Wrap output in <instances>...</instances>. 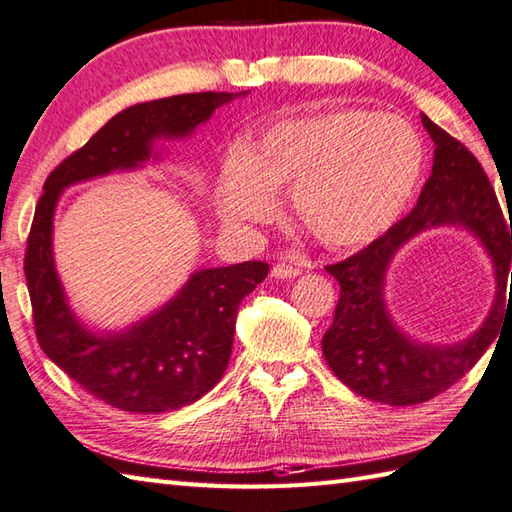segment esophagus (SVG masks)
<instances>
[{
	"label": "esophagus",
	"mask_w": 512,
	"mask_h": 512,
	"mask_svg": "<svg viewBox=\"0 0 512 512\" xmlns=\"http://www.w3.org/2000/svg\"><path fill=\"white\" fill-rule=\"evenodd\" d=\"M270 273H273L275 279H292V277L301 275V266L292 264V262H279V264L273 266V270H270Z\"/></svg>",
	"instance_id": "esophagus-1"
}]
</instances>
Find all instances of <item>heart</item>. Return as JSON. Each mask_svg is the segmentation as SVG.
Segmentation results:
<instances>
[{
	"label": "heart",
	"mask_w": 512,
	"mask_h": 512,
	"mask_svg": "<svg viewBox=\"0 0 512 512\" xmlns=\"http://www.w3.org/2000/svg\"><path fill=\"white\" fill-rule=\"evenodd\" d=\"M422 169V138L405 118L365 110L290 118L270 127L250 154L228 156L215 206L226 224H250L275 211V193L292 189L310 235L356 246L398 220Z\"/></svg>",
	"instance_id": "1"
}]
</instances>
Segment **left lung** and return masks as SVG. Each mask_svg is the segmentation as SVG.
Instances as JSON below:
<instances>
[{"label": "left lung", "mask_w": 512, "mask_h": 512, "mask_svg": "<svg viewBox=\"0 0 512 512\" xmlns=\"http://www.w3.org/2000/svg\"><path fill=\"white\" fill-rule=\"evenodd\" d=\"M422 125L436 143V154L418 204L356 255L325 266L341 286L334 321L321 341L325 361L334 376L358 396L394 407L431 400L480 361L504 317L512 259V222L508 228L480 162L460 140L424 114ZM442 223L469 227L485 244L496 266L498 295L480 331L466 342L438 348L411 342L395 328L384 308L382 286L395 250L424 227ZM510 295L512 290L508 299Z\"/></svg>", "instance_id": "left-lung-1"}]
</instances>
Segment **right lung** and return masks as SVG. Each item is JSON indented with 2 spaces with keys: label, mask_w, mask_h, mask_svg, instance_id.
<instances>
[{
  "label": "right lung",
  "mask_w": 512,
  "mask_h": 512,
  "mask_svg": "<svg viewBox=\"0 0 512 512\" xmlns=\"http://www.w3.org/2000/svg\"><path fill=\"white\" fill-rule=\"evenodd\" d=\"M233 96L198 92L127 107L65 158L43 184L24 259L37 341L76 385L116 409L176 411L213 389L231 358L239 303L266 279L268 264L198 270L176 299L149 319L121 334H92L65 303L54 270V206L74 182L140 167L151 156L156 138L189 136Z\"/></svg>",
  "instance_id": "right-lung-1"
}]
</instances>
